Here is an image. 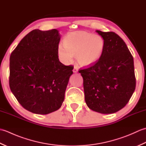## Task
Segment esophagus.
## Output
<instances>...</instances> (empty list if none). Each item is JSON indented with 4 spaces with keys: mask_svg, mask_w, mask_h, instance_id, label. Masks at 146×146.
Masks as SVG:
<instances>
[{
    "mask_svg": "<svg viewBox=\"0 0 146 146\" xmlns=\"http://www.w3.org/2000/svg\"><path fill=\"white\" fill-rule=\"evenodd\" d=\"M73 72H74V73H76V72H78V67H77L76 66H74V68H73Z\"/></svg>",
    "mask_w": 146,
    "mask_h": 146,
    "instance_id": "34e87169",
    "label": "esophagus"
}]
</instances>
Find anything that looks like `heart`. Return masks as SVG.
<instances>
[{
	"label": "heart",
	"instance_id": "heart-1",
	"mask_svg": "<svg viewBox=\"0 0 146 146\" xmlns=\"http://www.w3.org/2000/svg\"><path fill=\"white\" fill-rule=\"evenodd\" d=\"M105 40L100 35L83 31L70 33L64 38V44H60L58 54L64 63L72 61L73 56L81 66H89L97 62L103 54Z\"/></svg>",
	"mask_w": 146,
	"mask_h": 146
}]
</instances>
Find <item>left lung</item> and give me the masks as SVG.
I'll return each instance as SVG.
<instances>
[{
	"instance_id": "obj_1",
	"label": "left lung",
	"mask_w": 146,
	"mask_h": 146,
	"mask_svg": "<svg viewBox=\"0 0 146 146\" xmlns=\"http://www.w3.org/2000/svg\"><path fill=\"white\" fill-rule=\"evenodd\" d=\"M96 31L104 38L105 49L97 62L78 71L83 78L85 100L92 110L115 113L125 106L135 90L134 58L116 33Z\"/></svg>"
}]
</instances>
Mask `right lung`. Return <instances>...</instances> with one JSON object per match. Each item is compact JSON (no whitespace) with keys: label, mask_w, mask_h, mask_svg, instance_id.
<instances>
[{"label":"right lung","mask_w":146,"mask_h":146,"mask_svg":"<svg viewBox=\"0 0 146 146\" xmlns=\"http://www.w3.org/2000/svg\"><path fill=\"white\" fill-rule=\"evenodd\" d=\"M60 40L56 29L33 30L11 54L9 86L19 103L31 112L51 113L64 101L73 67L59 61Z\"/></svg>","instance_id":"obj_1"}]
</instances>
